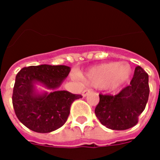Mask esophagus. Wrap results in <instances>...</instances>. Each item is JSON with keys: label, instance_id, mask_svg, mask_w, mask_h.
<instances>
[{"label": "esophagus", "instance_id": "obj_1", "mask_svg": "<svg viewBox=\"0 0 160 160\" xmlns=\"http://www.w3.org/2000/svg\"><path fill=\"white\" fill-rule=\"evenodd\" d=\"M90 92H91V90H84L82 92V97L83 98L86 97V96H87L88 94H90Z\"/></svg>", "mask_w": 160, "mask_h": 160}]
</instances>
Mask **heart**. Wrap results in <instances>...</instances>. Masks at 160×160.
I'll return each instance as SVG.
<instances>
[{
	"label": "heart",
	"mask_w": 160,
	"mask_h": 160,
	"mask_svg": "<svg viewBox=\"0 0 160 160\" xmlns=\"http://www.w3.org/2000/svg\"><path fill=\"white\" fill-rule=\"evenodd\" d=\"M132 74V67L128 62H107L93 66L83 77L90 86L115 90L128 81Z\"/></svg>",
	"instance_id": "obj_1"
}]
</instances>
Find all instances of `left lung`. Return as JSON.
<instances>
[{"label": "left lung", "instance_id": "obj_1", "mask_svg": "<svg viewBox=\"0 0 160 160\" xmlns=\"http://www.w3.org/2000/svg\"><path fill=\"white\" fill-rule=\"evenodd\" d=\"M148 74L141 66L135 69L129 86L114 96L99 94L96 116L106 128L123 131L135 126L144 111L149 97Z\"/></svg>", "mask_w": 160, "mask_h": 160}]
</instances>
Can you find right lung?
<instances>
[{
	"label": "right lung",
	"instance_id": "add662e5",
	"mask_svg": "<svg viewBox=\"0 0 160 160\" xmlns=\"http://www.w3.org/2000/svg\"><path fill=\"white\" fill-rule=\"evenodd\" d=\"M70 72V66L46 64L20 70L12 93V105L20 122L38 133H49L62 127L72 103L82 98L59 90ZM38 85L49 91L38 88Z\"/></svg>",
	"mask_w": 160,
	"mask_h": 160
}]
</instances>
